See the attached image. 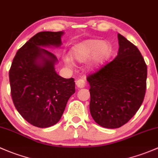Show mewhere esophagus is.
<instances>
[{
  "mask_svg": "<svg viewBox=\"0 0 158 158\" xmlns=\"http://www.w3.org/2000/svg\"><path fill=\"white\" fill-rule=\"evenodd\" d=\"M76 86H77L79 89H82V88H84L85 86V81L84 80V79H78L77 81L76 82Z\"/></svg>",
  "mask_w": 158,
  "mask_h": 158,
  "instance_id": "34e87169",
  "label": "esophagus"
}]
</instances>
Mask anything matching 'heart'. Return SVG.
<instances>
[{"label":"heart","instance_id":"heart-1","mask_svg":"<svg viewBox=\"0 0 158 158\" xmlns=\"http://www.w3.org/2000/svg\"><path fill=\"white\" fill-rule=\"evenodd\" d=\"M111 52L109 44L103 42L100 40L90 39L76 44L71 51V57L77 62H85L92 57L91 64L92 68H96L102 64L108 58ZM67 66H72L69 60H65Z\"/></svg>","mask_w":158,"mask_h":158}]
</instances>
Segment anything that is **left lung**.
Listing matches in <instances>:
<instances>
[{
	"label": "left lung",
	"instance_id": "left-lung-1",
	"mask_svg": "<svg viewBox=\"0 0 158 158\" xmlns=\"http://www.w3.org/2000/svg\"><path fill=\"white\" fill-rule=\"evenodd\" d=\"M119 51L114 60L89 75L90 113L101 127L116 129L126 124L145 98L147 65L139 50L118 34Z\"/></svg>",
	"mask_w": 158,
	"mask_h": 158
}]
</instances>
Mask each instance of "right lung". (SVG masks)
I'll return each mask as SVG.
<instances>
[{
  "instance_id": "add662e5",
  "label": "right lung",
  "mask_w": 158,
  "mask_h": 158,
  "mask_svg": "<svg viewBox=\"0 0 158 158\" xmlns=\"http://www.w3.org/2000/svg\"><path fill=\"white\" fill-rule=\"evenodd\" d=\"M64 31H41L16 52L10 69L11 96L15 107L31 125L47 128L58 123L75 93L73 78L60 76L57 58L41 47L62 44Z\"/></svg>"
}]
</instances>
